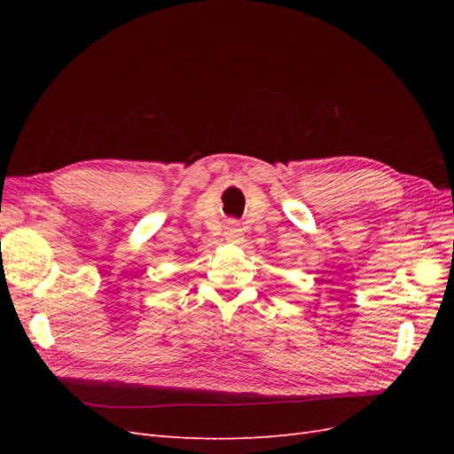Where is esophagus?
<instances>
[{
    "label": "esophagus",
    "mask_w": 454,
    "mask_h": 454,
    "mask_svg": "<svg viewBox=\"0 0 454 454\" xmlns=\"http://www.w3.org/2000/svg\"><path fill=\"white\" fill-rule=\"evenodd\" d=\"M225 239L232 244H239L242 240V231L239 229V223L237 222H231L227 231H225Z\"/></svg>",
    "instance_id": "1"
}]
</instances>
